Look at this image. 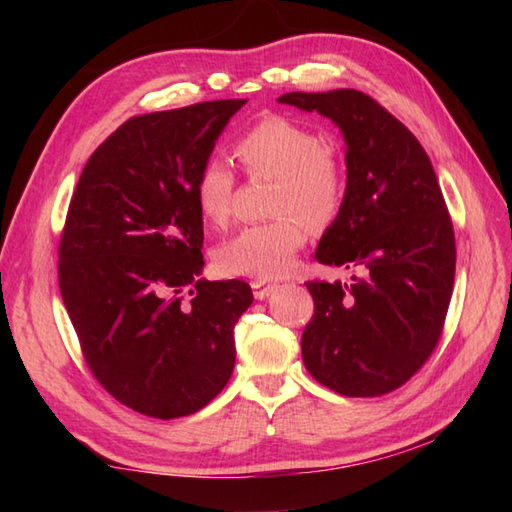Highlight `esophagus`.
<instances>
[{"mask_svg": "<svg viewBox=\"0 0 512 512\" xmlns=\"http://www.w3.org/2000/svg\"><path fill=\"white\" fill-rule=\"evenodd\" d=\"M250 288H253L255 299H266V297L273 295V290L277 288V284H273V281H266V279H253V281H250Z\"/></svg>", "mask_w": 512, "mask_h": 512, "instance_id": "1", "label": "esophagus"}]
</instances>
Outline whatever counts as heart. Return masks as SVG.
<instances>
[{
    "label": "heart",
    "instance_id": "heart-1",
    "mask_svg": "<svg viewBox=\"0 0 512 512\" xmlns=\"http://www.w3.org/2000/svg\"><path fill=\"white\" fill-rule=\"evenodd\" d=\"M235 156L250 176L277 180L270 200L275 220L248 224L215 248V264L226 275L273 279L290 273L308 242V225L325 226L339 213L345 173L339 158L310 127L270 116L237 138ZM235 178L220 158H209L195 176L193 198L202 220L222 226L231 215Z\"/></svg>",
    "mask_w": 512,
    "mask_h": 512
}]
</instances>
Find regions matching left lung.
Instances as JSON below:
<instances>
[{
  "mask_svg": "<svg viewBox=\"0 0 512 512\" xmlns=\"http://www.w3.org/2000/svg\"><path fill=\"white\" fill-rule=\"evenodd\" d=\"M341 129L347 184L317 262L354 268L352 284L308 281L314 317L301 336L308 372L341 396H383L431 356L455 277V235L418 138L358 90L277 99Z\"/></svg>",
  "mask_w": 512,
  "mask_h": 512,
  "instance_id": "obj_1",
  "label": "left lung"
}]
</instances>
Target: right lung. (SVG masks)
<instances>
[{
    "label": "right lung",
    "instance_id": "right-lung-1",
    "mask_svg": "<svg viewBox=\"0 0 512 512\" xmlns=\"http://www.w3.org/2000/svg\"><path fill=\"white\" fill-rule=\"evenodd\" d=\"M244 103L129 118L90 156L65 217L59 288L85 363L151 418L200 411L233 374V330L253 292L239 279H200L193 184Z\"/></svg>",
    "mask_w": 512,
    "mask_h": 512
}]
</instances>
